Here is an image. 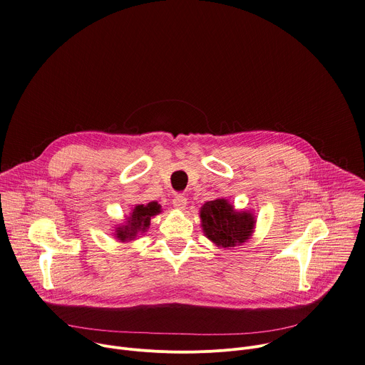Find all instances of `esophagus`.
Here are the masks:
<instances>
[{
  "label": "esophagus",
  "mask_w": 365,
  "mask_h": 365,
  "mask_svg": "<svg viewBox=\"0 0 365 365\" xmlns=\"http://www.w3.org/2000/svg\"><path fill=\"white\" fill-rule=\"evenodd\" d=\"M187 204H188L187 198H185L184 195H181V194H180V195H175L174 200H173V205H174L177 210H184Z\"/></svg>",
  "instance_id": "1"
}]
</instances>
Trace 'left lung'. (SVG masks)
<instances>
[{"label":"left lung","mask_w":365,"mask_h":365,"mask_svg":"<svg viewBox=\"0 0 365 365\" xmlns=\"http://www.w3.org/2000/svg\"><path fill=\"white\" fill-rule=\"evenodd\" d=\"M201 227L217 247L231 248L244 244L254 232L255 218L251 212L237 211L224 198L207 201L200 211Z\"/></svg>","instance_id":"8db88e82"}]
</instances>
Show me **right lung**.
I'll list each match as a JSON object with an SVG mask.
<instances>
[{
	"label": "right lung",
	"mask_w": 365,
	"mask_h": 365,
	"mask_svg": "<svg viewBox=\"0 0 365 365\" xmlns=\"http://www.w3.org/2000/svg\"><path fill=\"white\" fill-rule=\"evenodd\" d=\"M161 212V205L155 201L148 202L147 205H135L131 215L127 218L125 225H121L115 230V237L120 241H131L137 238L138 234H143L148 230L151 218Z\"/></svg>",
	"instance_id": "add662e5"
}]
</instances>
